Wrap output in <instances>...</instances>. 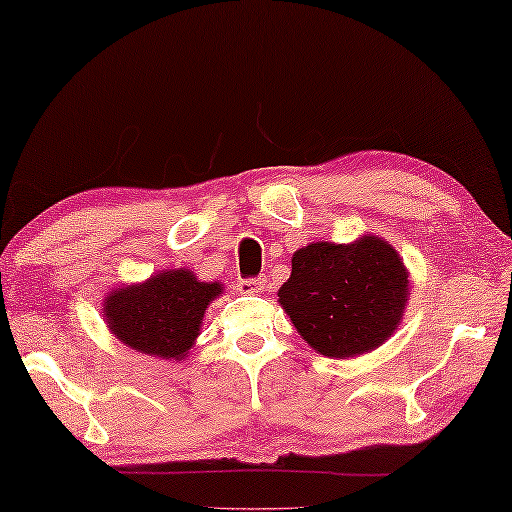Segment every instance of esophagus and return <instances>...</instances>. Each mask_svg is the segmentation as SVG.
Listing matches in <instances>:
<instances>
[{
	"mask_svg": "<svg viewBox=\"0 0 512 512\" xmlns=\"http://www.w3.org/2000/svg\"><path fill=\"white\" fill-rule=\"evenodd\" d=\"M236 288L242 292V295H261L265 288V279L263 276H254V279H238Z\"/></svg>",
	"mask_w": 512,
	"mask_h": 512,
	"instance_id": "34e87169",
	"label": "esophagus"
}]
</instances>
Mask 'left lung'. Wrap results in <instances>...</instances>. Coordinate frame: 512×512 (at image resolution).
I'll use <instances>...</instances> for the list:
<instances>
[{
    "mask_svg": "<svg viewBox=\"0 0 512 512\" xmlns=\"http://www.w3.org/2000/svg\"><path fill=\"white\" fill-rule=\"evenodd\" d=\"M408 272L395 249L365 236L354 245L315 242L292 256L279 301L308 345L329 358L379 347L397 329Z\"/></svg>",
    "mask_w": 512,
    "mask_h": 512,
    "instance_id": "left-lung-1",
    "label": "left lung"
}]
</instances>
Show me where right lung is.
I'll use <instances>...</instances> for the list:
<instances>
[{"label": "right lung", "instance_id": "right-lung-1", "mask_svg": "<svg viewBox=\"0 0 512 512\" xmlns=\"http://www.w3.org/2000/svg\"><path fill=\"white\" fill-rule=\"evenodd\" d=\"M220 295V283H201L188 270H170L142 286L111 292L104 317L124 345L149 356L179 360L199 335L208 304Z\"/></svg>", "mask_w": 512, "mask_h": 512}]
</instances>
